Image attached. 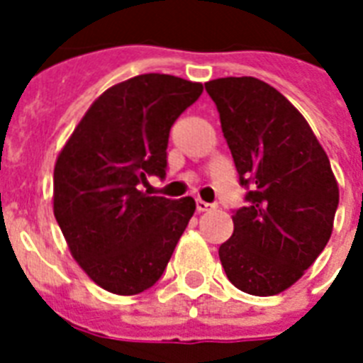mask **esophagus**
I'll return each mask as SVG.
<instances>
[{
	"instance_id": "obj_1",
	"label": "esophagus",
	"mask_w": 363,
	"mask_h": 363,
	"mask_svg": "<svg viewBox=\"0 0 363 363\" xmlns=\"http://www.w3.org/2000/svg\"><path fill=\"white\" fill-rule=\"evenodd\" d=\"M196 209H198V213H205V211L213 209V205L203 201V199H196Z\"/></svg>"
}]
</instances>
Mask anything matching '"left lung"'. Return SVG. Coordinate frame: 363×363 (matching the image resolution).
Listing matches in <instances>:
<instances>
[{"label": "left lung", "mask_w": 363, "mask_h": 363, "mask_svg": "<svg viewBox=\"0 0 363 363\" xmlns=\"http://www.w3.org/2000/svg\"><path fill=\"white\" fill-rule=\"evenodd\" d=\"M220 113L248 205L232 216L218 248L233 286L275 296L303 277L333 232L339 186L326 150L303 115L267 82L224 77L205 82Z\"/></svg>", "instance_id": "obj_1"}]
</instances>
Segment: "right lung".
I'll return each mask as SVG.
<instances>
[{
    "mask_svg": "<svg viewBox=\"0 0 363 363\" xmlns=\"http://www.w3.org/2000/svg\"><path fill=\"white\" fill-rule=\"evenodd\" d=\"M201 82L145 73L107 88L54 164L52 209L71 256L98 286L135 296L158 281L196 211L194 198L147 196L165 175L173 122Z\"/></svg>",
    "mask_w": 363,
    "mask_h": 363,
    "instance_id": "1",
    "label": "right lung"
}]
</instances>
